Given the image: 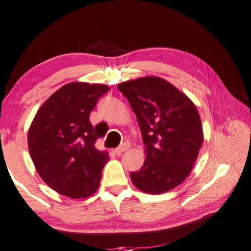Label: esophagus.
<instances>
[{
  "label": "esophagus",
  "mask_w": 251,
  "mask_h": 251,
  "mask_svg": "<svg viewBox=\"0 0 251 251\" xmlns=\"http://www.w3.org/2000/svg\"><path fill=\"white\" fill-rule=\"evenodd\" d=\"M128 148H129V143L128 142H124L123 144H121V146H119L117 149L115 150V152H116V154H118V156H119V154H122L123 152H125V151L128 149Z\"/></svg>",
  "instance_id": "obj_1"
}]
</instances>
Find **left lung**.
Returning <instances> with one entry per match:
<instances>
[{"label": "left lung", "mask_w": 251, "mask_h": 251, "mask_svg": "<svg viewBox=\"0 0 251 251\" xmlns=\"http://www.w3.org/2000/svg\"><path fill=\"white\" fill-rule=\"evenodd\" d=\"M139 122L146 161L130 173L133 184L161 195L181 184L193 168L203 142L195 103L167 80L146 76L118 84Z\"/></svg>", "instance_id": "obj_1"}]
</instances>
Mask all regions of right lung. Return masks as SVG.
<instances>
[{
    "label": "right lung",
    "instance_id": "right-lung-1",
    "mask_svg": "<svg viewBox=\"0 0 251 251\" xmlns=\"http://www.w3.org/2000/svg\"><path fill=\"white\" fill-rule=\"evenodd\" d=\"M108 91L103 84H66L41 105L31 122L30 158L42 179L60 195L82 199L99 188L109 157L94 144L107 130L102 124L92 126L90 114Z\"/></svg>",
    "mask_w": 251,
    "mask_h": 251
}]
</instances>
